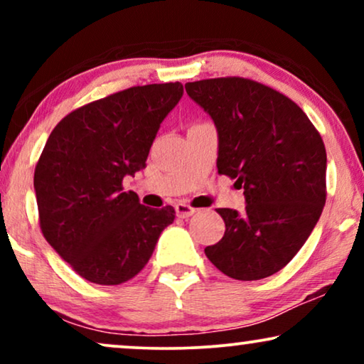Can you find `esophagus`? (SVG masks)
Segmentation results:
<instances>
[{
	"label": "esophagus",
	"mask_w": 364,
	"mask_h": 364,
	"mask_svg": "<svg viewBox=\"0 0 364 364\" xmlns=\"http://www.w3.org/2000/svg\"><path fill=\"white\" fill-rule=\"evenodd\" d=\"M176 212H177L178 218H188L197 212V208L187 205V203H183V202H178L176 205Z\"/></svg>",
	"instance_id": "1"
}]
</instances>
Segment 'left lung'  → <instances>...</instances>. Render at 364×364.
I'll list each match as a JSON object with an SVG mask.
<instances>
[{"label":"left lung","instance_id":"left-lung-1","mask_svg":"<svg viewBox=\"0 0 364 364\" xmlns=\"http://www.w3.org/2000/svg\"><path fill=\"white\" fill-rule=\"evenodd\" d=\"M215 124L218 173L243 188L245 210L217 208L225 233L205 255L227 277L280 272L310 237L326 200V149L291 99L243 77L187 82Z\"/></svg>","mask_w":364,"mask_h":364}]
</instances>
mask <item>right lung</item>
Listing matches in <instances>:
<instances>
[{"label":"right lung","mask_w":364,"mask_h":364,"mask_svg":"<svg viewBox=\"0 0 364 364\" xmlns=\"http://www.w3.org/2000/svg\"><path fill=\"white\" fill-rule=\"evenodd\" d=\"M182 96L181 82L129 87L76 109L53 129L34 171L39 223L49 245L86 280H131L176 218L171 205H142L122 181L146 168L159 127Z\"/></svg>","instance_id":"1"}]
</instances>
